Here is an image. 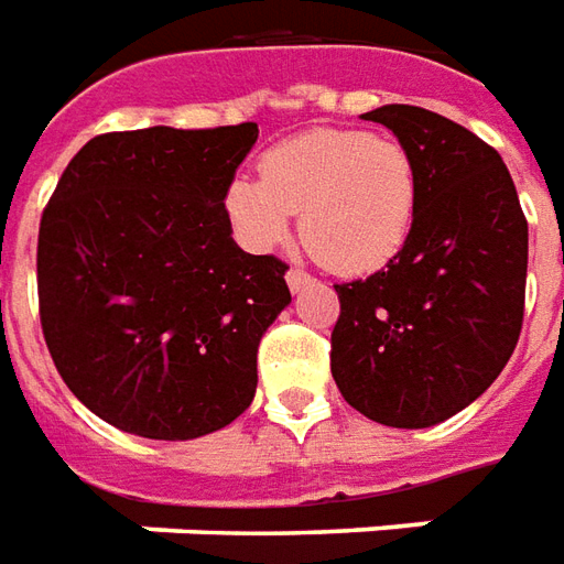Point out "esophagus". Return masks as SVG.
<instances>
[{
    "label": "esophagus",
    "mask_w": 564,
    "mask_h": 564,
    "mask_svg": "<svg viewBox=\"0 0 564 564\" xmlns=\"http://www.w3.org/2000/svg\"><path fill=\"white\" fill-rule=\"evenodd\" d=\"M285 279H289V289L294 291V294H297V291H303V289H310V285L315 282L313 275L306 273V270H301V267H291L289 273H285Z\"/></svg>",
    "instance_id": "34e87169"
}]
</instances>
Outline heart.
I'll return each mask as SVG.
<instances>
[{
    "label": "heart",
    "instance_id": "1",
    "mask_svg": "<svg viewBox=\"0 0 564 564\" xmlns=\"http://www.w3.org/2000/svg\"><path fill=\"white\" fill-rule=\"evenodd\" d=\"M225 206L246 242L273 249L301 215L303 246L327 270L373 273L391 263L413 234L419 170L391 135L310 130L273 145L258 178L227 185Z\"/></svg>",
    "mask_w": 564,
    "mask_h": 564
}]
</instances>
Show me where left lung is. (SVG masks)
Masks as SVG:
<instances>
[{"label": "left lung", "mask_w": 564, "mask_h": 564, "mask_svg": "<svg viewBox=\"0 0 564 564\" xmlns=\"http://www.w3.org/2000/svg\"><path fill=\"white\" fill-rule=\"evenodd\" d=\"M419 170L413 234L386 270L334 285L330 373L358 413L429 429L477 401L517 349L529 221L501 154L437 111L382 106Z\"/></svg>", "instance_id": "1"}]
</instances>
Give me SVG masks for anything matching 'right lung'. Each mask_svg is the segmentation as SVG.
Listing matches in <instances>:
<instances>
[{
  "label": "right lung",
  "mask_w": 564,
  "mask_h": 564,
  "mask_svg": "<svg viewBox=\"0 0 564 564\" xmlns=\"http://www.w3.org/2000/svg\"><path fill=\"white\" fill-rule=\"evenodd\" d=\"M258 123L94 135L39 225V318L78 401L151 441L230 425L258 343L291 303L289 263L230 237L227 185Z\"/></svg>",
  "instance_id": "1"
}]
</instances>
